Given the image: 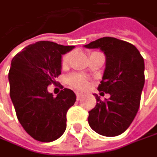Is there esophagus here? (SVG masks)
<instances>
[{"label":"esophagus","instance_id":"34e87169","mask_svg":"<svg viewBox=\"0 0 157 157\" xmlns=\"http://www.w3.org/2000/svg\"><path fill=\"white\" fill-rule=\"evenodd\" d=\"M76 95H77V99L78 100H80L83 97V94H81V93H76Z\"/></svg>","mask_w":157,"mask_h":157}]
</instances>
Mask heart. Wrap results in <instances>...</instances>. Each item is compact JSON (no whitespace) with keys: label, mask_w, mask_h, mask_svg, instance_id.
I'll return each instance as SVG.
<instances>
[{"label":"heart","mask_w":157,"mask_h":157,"mask_svg":"<svg viewBox=\"0 0 157 157\" xmlns=\"http://www.w3.org/2000/svg\"><path fill=\"white\" fill-rule=\"evenodd\" d=\"M71 53L68 52L66 54H64L62 58V67H66L68 65V63L70 62ZM67 82L73 88L78 89V90H83L86 89L88 86V81L86 80V78L84 76L80 75V74H71L67 78Z\"/></svg>","instance_id":"b5f03b06"}]
</instances>
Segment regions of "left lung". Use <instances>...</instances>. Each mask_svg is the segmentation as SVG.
<instances>
[{"instance_id": "1", "label": "left lung", "mask_w": 157, "mask_h": 157, "mask_svg": "<svg viewBox=\"0 0 157 157\" xmlns=\"http://www.w3.org/2000/svg\"><path fill=\"white\" fill-rule=\"evenodd\" d=\"M84 47L105 53V69L98 90L110 95L105 101L94 95L96 105L88 112L89 126L100 135L115 137L129 128L139 111L145 84L144 59L133 44L114 37L99 38Z\"/></svg>"}]
</instances>
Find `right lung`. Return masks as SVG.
<instances>
[{"label":"right lung","mask_w":157,"mask_h":157,"mask_svg":"<svg viewBox=\"0 0 157 157\" xmlns=\"http://www.w3.org/2000/svg\"><path fill=\"white\" fill-rule=\"evenodd\" d=\"M74 47L40 41L25 47L11 61L10 95L18 121L36 140H56L66 129V114L76 102V95L64 88L53 97L47 87L57 83L62 55Z\"/></svg>","instance_id":"1"}]
</instances>
